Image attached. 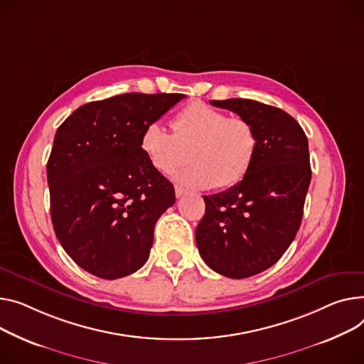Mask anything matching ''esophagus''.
Returning <instances> with one entry per match:
<instances>
[{"label":"esophagus","instance_id":"obj_1","mask_svg":"<svg viewBox=\"0 0 364 364\" xmlns=\"http://www.w3.org/2000/svg\"><path fill=\"white\" fill-rule=\"evenodd\" d=\"M184 195H186V190H184L183 187H180V186H176V198L180 199V198H183Z\"/></svg>","mask_w":364,"mask_h":364}]
</instances>
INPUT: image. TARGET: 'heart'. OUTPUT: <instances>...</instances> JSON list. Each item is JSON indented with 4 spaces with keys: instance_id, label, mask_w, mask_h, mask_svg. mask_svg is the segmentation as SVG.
I'll return each mask as SVG.
<instances>
[{
    "instance_id": "obj_1",
    "label": "heart",
    "mask_w": 364,
    "mask_h": 364,
    "mask_svg": "<svg viewBox=\"0 0 364 364\" xmlns=\"http://www.w3.org/2000/svg\"><path fill=\"white\" fill-rule=\"evenodd\" d=\"M169 133L159 121L143 129L140 149L161 174H173L188 161L193 165L176 180L195 188H227L243 180L257 152V134L247 119L227 117L205 102L196 101L180 111Z\"/></svg>"
}]
</instances>
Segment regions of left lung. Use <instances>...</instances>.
Masks as SVG:
<instances>
[{
    "instance_id": "left-lung-1",
    "label": "left lung",
    "mask_w": 364,
    "mask_h": 364,
    "mask_svg": "<svg viewBox=\"0 0 364 364\" xmlns=\"http://www.w3.org/2000/svg\"><path fill=\"white\" fill-rule=\"evenodd\" d=\"M210 104L249 121L257 152L243 180L203 198L196 245L215 272L249 278L275 264L300 228L311 178L309 141L297 121L277 107L241 98Z\"/></svg>"
}]
</instances>
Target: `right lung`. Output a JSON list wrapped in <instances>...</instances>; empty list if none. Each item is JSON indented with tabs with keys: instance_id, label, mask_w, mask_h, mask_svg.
Returning a JSON list of instances; mask_svg holds the SVG:
<instances>
[{
	"instance_id": "right-lung-1",
	"label": "right lung",
	"mask_w": 364,
	"mask_h": 364,
	"mask_svg": "<svg viewBox=\"0 0 364 364\" xmlns=\"http://www.w3.org/2000/svg\"><path fill=\"white\" fill-rule=\"evenodd\" d=\"M186 98L124 93L89 102L58 127L46 164L55 235L86 272L127 277L146 263L174 186L140 149L143 129Z\"/></svg>"
}]
</instances>
